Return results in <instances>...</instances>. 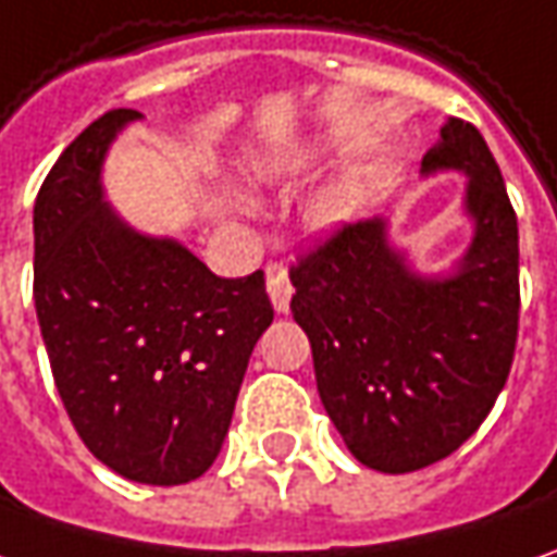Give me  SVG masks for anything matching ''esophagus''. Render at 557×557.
Here are the masks:
<instances>
[{
    "label": "esophagus",
    "instance_id": "obj_1",
    "mask_svg": "<svg viewBox=\"0 0 557 557\" xmlns=\"http://www.w3.org/2000/svg\"><path fill=\"white\" fill-rule=\"evenodd\" d=\"M264 280H268V295L274 301V310L277 313H286L289 310V301H293V283H289V274L280 262H268L264 268Z\"/></svg>",
    "mask_w": 557,
    "mask_h": 557
}]
</instances>
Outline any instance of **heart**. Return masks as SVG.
<instances>
[{"label": "heart", "mask_w": 557, "mask_h": 557, "mask_svg": "<svg viewBox=\"0 0 557 557\" xmlns=\"http://www.w3.org/2000/svg\"><path fill=\"white\" fill-rule=\"evenodd\" d=\"M313 158L310 149H286L277 154H264L262 161L256 164L259 180H280V176H295L298 170H305ZM357 203V188L354 185H342L335 191H329L326 198L313 207V219L320 225H332V222H342L344 215L354 210Z\"/></svg>", "instance_id": "obj_1"}]
</instances>
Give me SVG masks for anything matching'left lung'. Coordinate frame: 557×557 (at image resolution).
I'll return each mask as SVG.
<instances>
[{
  "label": "left lung",
  "instance_id": "obj_1",
  "mask_svg": "<svg viewBox=\"0 0 557 557\" xmlns=\"http://www.w3.org/2000/svg\"><path fill=\"white\" fill-rule=\"evenodd\" d=\"M463 170L475 237L448 277H421L387 222L342 225L289 268L293 317L344 445L377 472L448 457L494 408L518 338V219L485 136L448 119L421 173Z\"/></svg>",
  "mask_w": 557,
  "mask_h": 557
}]
</instances>
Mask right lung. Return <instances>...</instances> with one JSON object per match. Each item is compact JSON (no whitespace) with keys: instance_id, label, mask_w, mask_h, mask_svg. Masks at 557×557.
Wrapping results in <instances>:
<instances>
[{"instance_id":"1","label":"right lung","mask_w":557,"mask_h":557,"mask_svg":"<svg viewBox=\"0 0 557 557\" xmlns=\"http://www.w3.org/2000/svg\"><path fill=\"white\" fill-rule=\"evenodd\" d=\"M88 124L33 210V298L63 408L88 451L143 485H185L228 436L252 347L274 320L264 274L215 277L170 237L124 225L100 170L124 124Z\"/></svg>"}]
</instances>
